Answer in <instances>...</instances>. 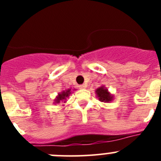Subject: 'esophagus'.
Here are the masks:
<instances>
[{
  "instance_id": "esophagus-1",
  "label": "esophagus",
  "mask_w": 161,
  "mask_h": 161,
  "mask_svg": "<svg viewBox=\"0 0 161 161\" xmlns=\"http://www.w3.org/2000/svg\"><path fill=\"white\" fill-rule=\"evenodd\" d=\"M79 88L80 89H86V85H80L79 86Z\"/></svg>"
}]
</instances>
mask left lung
I'll use <instances>...</instances> for the list:
<instances>
[{
  "label": "left lung",
  "instance_id": "left-lung-1",
  "mask_svg": "<svg viewBox=\"0 0 161 161\" xmlns=\"http://www.w3.org/2000/svg\"><path fill=\"white\" fill-rule=\"evenodd\" d=\"M95 92H96V95L97 97L98 100L100 102L109 103L114 100V95L109 93L107 88L105 87L104 85L97 89Z\"/></svg>",
  "mask_w": 161,
  "mask_h": 161
}]
</instances>
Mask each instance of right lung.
Instances as JSON below:
<instances>
[{
  "label": "right lung",
  "mask_w": 161,
  "mask_h": 161,
  "mask_svg": "<svg viewBox=\"0 0 161 161\" xmlns=\"http://www.w3.org/2000/svg\"><path fill=\"white\" fill-rule=\"evenodd\" d=\"M74 90H76V89H73V91ZM72 93V91L71 90V89H68L64 91H62L61 93H59L57 96L55 97L53 103L55 104V105L60 103V102L61 103H66L67 98H68V97L70 96Z\"/></svg>",
  "instance_id": "obj_1"
}]
</instances>
